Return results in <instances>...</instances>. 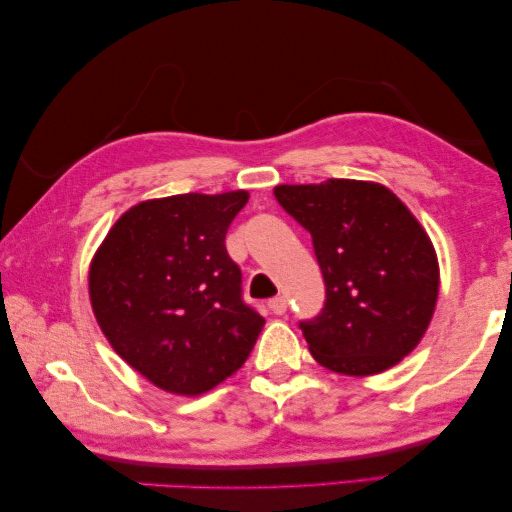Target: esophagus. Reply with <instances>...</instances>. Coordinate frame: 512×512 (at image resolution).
Wrapping results in <instances>:
<instances>
[{"label":"esophagus","instance_id":"esophagus-1","mask_svg":"<svg viewBox=\"0 0 512 512\" xmlns=\"http://www.w3.org/2000/svg\"><path fill=\"white\" fill-rule=\"evenodd\" d=\"M272 309V313H277V316H283V313H286V309H288V300L283 295H279V297H272L270 300V304H267Z\"/></svg>","mask_w":512,"mask_h":512}]
</instances>
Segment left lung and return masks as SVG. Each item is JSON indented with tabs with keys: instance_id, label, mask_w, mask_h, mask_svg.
<instances>
[{
	"instance_id": "obj_1",
	"label": "left lung",
	"mask_w": 512,
	"mask_h": 512,
	"mask_svg": "<svg viewBox=\"0 0 512 512\" xmlns=\"http://www.w3.org/2000/svg\"><path fill=\"white\" fill-rule=\"evenodd\" d=\"M274 196L313 238L325 279L320 316L300 322L313 359L375 375L419 345L435 313L439 263L410 208L371 180L277 185Z\"/></svg>"
}]
</instances>
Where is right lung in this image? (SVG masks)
Here are the masks:
<instances>
[{"label": "right lung", "mask_w": 512, "mask_h": 512, "mask_svg": "<svg viewBox=\"0 0 512 512\" xmlns=\"http://www.w3.org/2000/svg\"><path fill=\"white\" fill-rule=\"evenodd\" d=\"M249 192L141 201L116 219L89 267L102 334L125 364L178 396H199L245 364L265 320L242 302L226 231Z\"/></svg>", "instance_id": "add662e5"}]
</instances>
